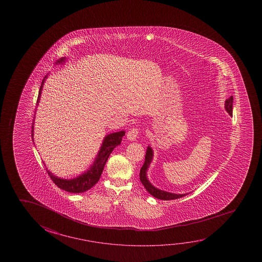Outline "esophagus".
<instances>
[{
    "label": "esophagus",
    "mask_w": 262,
    "mask_h": 262,
    "mask_svg": "<svg viewBox=\"0 0 262 262\" xmlns=\"http://www.w3.org/2000/svg\"><path fill=\"white\" fill-rule=\"evenodd\" d=\"M139 133H140V129H138V128H132V129H129V133H127L128 140H129V141H135L136 138L138 137V135H139Z\"/></svg>",
    "instance_id": "1"
}]
</instances>
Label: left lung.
Returning a JSON list of instances; mask_svg holds the SVG:
<instances>
[{
	"label": "left lung",
	"instance_id": "left-lung-1",
	"mask_svg": "<svg viewBox=\"0 0 262 262\" xmlns=\"http://www.w3.org/2000/svg\"><path fill=\"white\" fill-rule=\"evenodd\" d=\"M225 108L228 112V114L231 116L232 111H233L232 110L233 108V96H231L229 99H227L226 100ZM152 157H154L152 149L150 148V146H148L147 150H146L145 162L143 163L142 167L141 168V171H140V180L142 182L143 186L145 187L146 190L152 196L161 199V200H173V199L185 196L187 193H183V194L179 193V194H177V193H169V192H166V191H163V190L156 188V187H155L154 185L150 184V181L148 180V178H147V171H148V168L150 166V163L152 161Z\"/></svg>",
	"mask_w": 262,
	"mask_h": 262
}]
</instances>
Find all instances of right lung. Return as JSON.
I'll return each instance as SVG.
<instances>
[{"instance_id": "obj_1", "label": "right lung", "mask_w": 262, "mask_h": 262, "mask_svg": "<svg viewBox=\"0 0 262 262\" xmlns=\"http://www.w3.org/2000/svg\"><path fill=\"white\" fill-rule=\"evenodd\" d=\"M64 60H66V57H62L61 59L57 61L56 64L64 63ZM47 77H43V81L40 86L36 105L38 104L39 100H40L43 83H45ZM33 132H34V126H32V136L34 135ZM124 135V130H120L118 133H111L104 138L102 145L100 147L99 154L95 159L94 163L90 166V169L86 172L82 173L81 176H77L73 179H63V178H59L57 176H54L50 171H48V168H47L48 174L50 176L52 181L56 184V186H58L62 190H64L69 193H78L86 192L99 182L108 156L112 154V150H114V148L116 146L120 145L122 137Z\"/></svg>"}]
</instances>
